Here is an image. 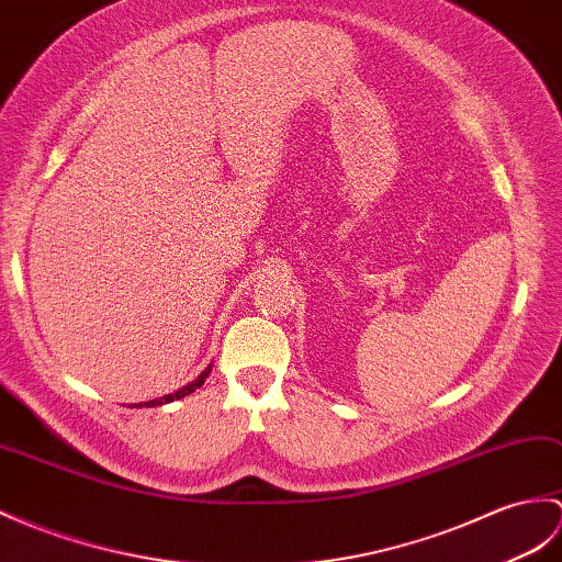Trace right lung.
Here are the masks:
<instances>
[{
	"instance_id": "right-lung-1",
	"label": "right lung",
	"mask_w": 562,
	"mask_h": 562,
	"mask_svg": "<svg viewBox=\"0 0 562 562\" xmlns=\"http://www.w3.org/2000/svg\"><path fill=\"white\" fill-rule=\"evenodd\" d=\"M211 371H213V363H211V367H207L199 378H195V381H191V383L184 385V387H179L177 393H169V395H162V397L150 400V402H138V404H134V407H162V404H167V402H175V400L187 397V395L195 393V390H199V387L205 383V378L211 375Z\"/></svg>"
}]
</instances>
